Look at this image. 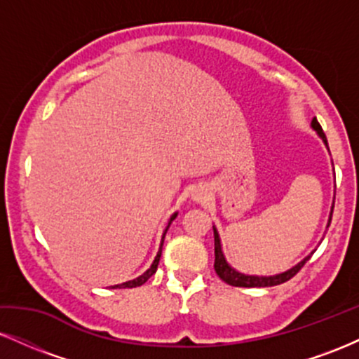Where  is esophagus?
Here are the masks:
<instances>
[{
    "label": "esophagus",
    "instance_id": "esophagus-1",
    "mask_svg": "<svg viewBox=\"0 0 359 359\" xmlns=\"http://www.w3.org/2000/svg\"><path fill=\"white\" fill-rule=\"evenodd\" d=\"M192 199L196 201V203H204V201L208 199V189L197 187L196 191L192 192Z\"/></svg>",
    "mask_w": 359,
    "mask_h": 359
}]
</instances>
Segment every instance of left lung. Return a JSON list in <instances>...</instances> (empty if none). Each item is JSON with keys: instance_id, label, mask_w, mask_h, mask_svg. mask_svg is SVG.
Listing matches in <instances>:
<instances>
[{"instance_id": "8db88e82", "label": "left lung", "mask_w": 359, "mask_h": 359, "mask_svg": "<svg viewBox=\"0 0 359 359\" xmlns=\"http://www.w3.org/2000/svg\"><path fill=\"white\" fill-rule=\"evenodd\" d=\"M311 126L314 128L316 133L319 135L320 138H323L324 145L327 147V138H325L323 128H320L319 123H317V119L314 118L312 119ZM332 209H334V204H332ZM332 209H331V216H329V221H327V228L329 224H331V217H332ZM214 255H216V259H214V270H216L217 277H219L222 282L229 283V285L233 287H273V285H280V283L287 282V280H290L294 275L299 273V270L302 269L304 265L307 263V259L311 258V255L314 253L312 251L309 257H306L302 259V262H299L297 265L292 266L290 270L283 271V273H278V275H271V277H258V275H245V273H240V271H236L233 269L231 265H229L228 262H226L224 258V253H222V248H221V240H219V233H217V229L214 228Z\"/></svg>"}]
</instances>
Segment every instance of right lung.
Returning <instances> with one entry per match:
<instances>
[{
    "label": "right lung",
    "instance_id": "1",
    "mask_svg": "<svg viewBox=\"0 0 359 359\" xmlns=\"http://www.w3.org/2000/svg\"><path fill=\"white\" fill-rule=\"evenodd\" d=\"M177 217V212L175 214H172V217H170V221H168V224H167V228H165V231H163V236H162V243H160V248H158V253H156V257H155V259H154V263H151V266L150 269H148L145 273L143 275H140L138 278H135V280H130V282H125V283H119V285H113L111 288H133V287H140V285H143V283L147 282L148 278L151 277V275L155 273L156 271V266H158V262H160V257H162V246H163V238H165V234H167V229H168V226H170V222L174 221Z\"/></svg>",
    "mask_w": 359,
    "mask_h": 359
}]
</instances>
